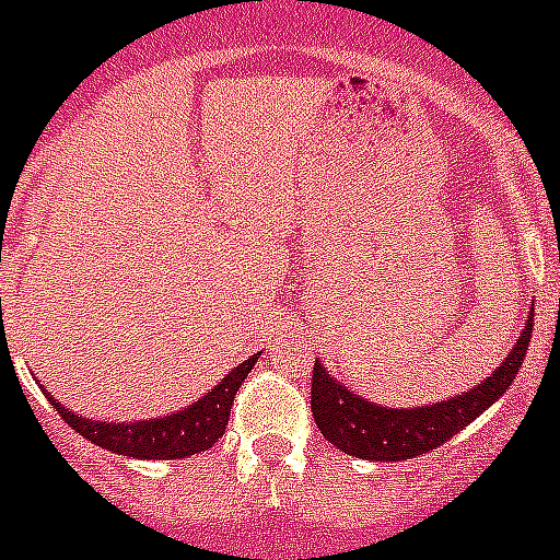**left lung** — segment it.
I'll return each mask as SVG.
<instances>
[{
  "label": "left lung",
  "mask_w": 560,
  "mask_h": 560,
  "mask_svg": "<svg viewBox=\"0 0 560 560\" xmlns=\"http://www.w3.org/2000/svg\"><path fill=\"white\" fill-rule=\"evenodd\" d=\"M532 325H535V307L526 316L524 334L517 336L509 357L503 359L501 368H494L492 376H486L477 388H469L460 397L422 408H385L368 402L336 383L322 362H316L311 390L313 420L319 425L322 438L334 443L339 452L380 463L411 460L417 454L431 452L454 438L506 394L529 351Z\"/></svg>",
  "instance_id": "1"
}]
</instances>
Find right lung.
<instances>
[{
	"label": "right lung",
	"mask_w": 560,
	"mask_h": 560,
	"mask_svg": "<svg viewBox=\"0 0 560 560\" xmlns=\"http://www.w3.org/2000/svg\"><path fill=\"white\" fill-rule=\"evenodd\" d=\"M258 362L256 357L244 359L238 368H233L230 374L209 390L207 397L192 402L189 408L177 413H166V417H154V420H138V422H100L85 420L80 413L68 411L62 402L48 394L57 413L80 434V438L97 443L100 448L115 454H126V457H138V460H177V457H189V454L207 452L218 443V438L224 434L226 422H230V408L238 394L241 383L247 380L253 365Z\"/></svg>",
	"instance_id": "add662e5"
}]
</instances>
